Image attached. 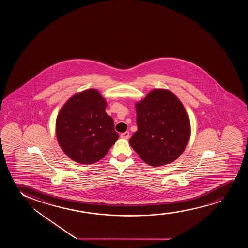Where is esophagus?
Returning a JSON list of instances; mask_svg holds the SVG:
<instances>
[{"instance_id": "obj_1", "label": "esophagus", "mask_w": 248, "mask_h": 248, "mask_svg": "<svg viewBox=\"0 0 248 248\" xmlns=\"http://www.w3.org/2000/svg\"><path fill=\"white\" fill-rule=\"evenodd\" d=\"M120 136H121V138H123V139H128L129 137V132L126 131V132L122 133Z\"/></svg>"}]
</instances>
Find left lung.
<instances>
[{
    "label": "left lung",
    "mask_w": 248,
    "mask_h": 248,
    "mask_svg": "<svg viewBox=\"0 0 248 248\" xmlns=\"http://www.w3.org/2000/svg\"><path fill=\"white\" fill-rule=\"evenodd\" d=\"M138 129L129 144L151 166H163L176 160L186 149L190 135L186 111L172 92L156 89L137 102Z\"/></svg>",
    "instance_id": "obj_1"
}]
</instances>
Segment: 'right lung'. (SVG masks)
I'll list each match as a JSON object with an SVG mask.
<instances>
[{
  "label": "right lung",
  "mask_w": 248,
  "mask_h": 248,
  "mask_svg": "<svg viewBox=\"0 0 248 248\" xmlns=\"http://www.w3.org/2000/svg\"><path fill=\"white\" fill-rule=\"evenodd\" d=\"M106 107L98 91L90 89L73 95L58 113L56 134L59 146L75 162H98L119 138Z\"/></svg>",
  "instance_id": "obj_1"
}]
</instances>
